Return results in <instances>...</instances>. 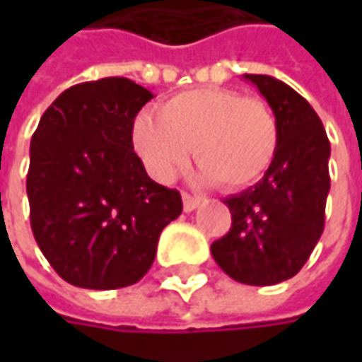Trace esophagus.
<instances>
[{"label": "esophagus", "mask_w": 362, "mask_h": 362, "mask_svg": "<svg viewBox=\"0 0 362 362\" xmlns=\"http://www.w3.org/2000/svg\"><path fill=\"white\" fill-rule=\"evenodd\" d=\"M199 197H195V195H189V193H183V209L185 211H193L197 205H199Z\"/></svg>", "instance_id": "obj_1"}]
</instances>
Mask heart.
<instances>
[{
	"label": "heart",
	"instance_id": "b5f03b06",
	"mask_svg": "<svg viewBox=\"0 0 362 362\" xmlns=\"http://www.w3.org/2000/svg\"><path fill=\"white\" fill-rule=\"evenodd\" d=\"M132 143L146 171L163 183L187 165L195 146L203 181L242 189L268 171L280 131L272 108L259 98L226 88H193L165 100L159 112L141 115Z\"/></svg>",
	"mask_w": 362,
	"mask_h": 362
}]
</instances>
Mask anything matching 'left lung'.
<instances>
[{
	"mask_svg": "<svg viewBox=\"0 0 362 362\" xmlns=\"http://www.w3.org/2000/svg\"><path fill=\"white\" fill-rule=\"evenodd\" d=\"M243 78L268 100L280 143L256 185L226 197L231 228L211 243V254L235 282L274 286L302 270L322 235L330 143L322 120L294 88L264 74Z\"/></svg>",
	"mask_w": 362,
	"mask_h": 362,
	"instance_id": "obj_1",
	"label": "left lung"
}]
</instances>
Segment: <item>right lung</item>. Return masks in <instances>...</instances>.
<instances>
[{"mask_svg":"<svg viewBox=\"0 0 362 362\" xmlns=\"http://www.w3.org/2000/svg\"><path fill=\"white\" fill-rule=\"evenodd\" d=\"M153 94L110 76L64 90L30 145V223L68 284L115 290L153 266L160 231L181 216L177 189L155 183L132 151V124Z\"/></svg>","mask_w":362,"mask_h":362,"instance_id":"add662e5","label":"right lung"}]
</instances>
